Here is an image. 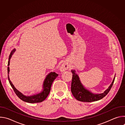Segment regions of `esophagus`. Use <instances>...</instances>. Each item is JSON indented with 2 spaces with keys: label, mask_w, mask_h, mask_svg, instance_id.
Here are the masks:
<instances>
[{
  "label": "esophagus",
  "mask_w": 125,
  "mask_h": 125,
  "mask_svg": "<svg viewBox=\"0 0 125 125\" xmlns=\"http://www.w3.org/2000/svg\"><path fill=\"white\" fill-rule=\"evenodd\" d=\"M68 68H69V66L67 64H65V63H63L60 66V70L61 72H64V71H66Z\"/></svg>",
  "instance_id": "obj_1"
}]
</instances>
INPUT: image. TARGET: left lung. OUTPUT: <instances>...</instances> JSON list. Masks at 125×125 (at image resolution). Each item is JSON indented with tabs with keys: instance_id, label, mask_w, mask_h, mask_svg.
Listing matches in <instances>:
<instances>
[{
	"instance_id": "left-lung-1",
	"label": "left lung",
	"mask_w": 125,
	"mask_h": 125,
	"mask_svg": "<svg viewBox=\"0 0 125 125\" xmlns=\"http://www.w3.org/2000/svg\"><path fill=\"white\" fill-rule=\"evenodd\" d=\"M71 72L73 74L72 83H71V92L77 100L82 102H91L103 98L109 92L115 78L114 77L111 84L103 93L94 94L84 87L80 80L78 75L76 73L75 70H71Z\"/></svg>"
}]
</instances>
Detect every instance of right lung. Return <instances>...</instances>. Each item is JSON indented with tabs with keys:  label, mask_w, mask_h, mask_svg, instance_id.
Wrapping results in <instances>:
<instances>
[{
	"label": "right lung",
	"mask_w": 125,
	"mask_h": 125,
	"mask_svg": "<svg viewBox=\"0 0 125 125\" xmlns=\"http://www.w3.org/2000/svg\"><path fill=\"white\" fill-rule=\"evenodd\" d=\"M15 49H14L10 53V54L9 57V61L8 62V66H9L10 64V60L13 54V53L15 51ZM7 70H8V79L9 82V83L13 88V90L14 92L18 96V97L21 99L22 100L30 103H39V102H41L44 100L47 97L48 95L50 90H51V86L52 85V83L54 81V80L56 78V77L58 76L57 74H56L55 72H51L49 74H48L44 82H43V90L42 92H41L40 93L37 94H34L31 96H26L23 95L21 93L19 92L18 91L17 89L15 87L14 85L12 84V82L10 80L9 77V67H8L7 68Z\"/></svg>",
	"instance_id": "add662e5"
}]
</instances>
